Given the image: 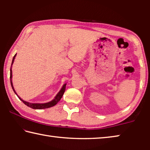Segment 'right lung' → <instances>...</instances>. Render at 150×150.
<instances>
[{
    "mask_svg": "<svg viewBox=\"0 0 150 150\" xmlns=\"http://www.w3.org/2000/svg\"><path fill=\"white\" fill-rule=\"evenodd\" d=\"M16 56V54L14 55V56L13 57V59H12V64H11V76H10V80H11V86H12V89H13L14 93L16 94V95L18 96V97L20 98V100H22V102H23L25 105L26 106H29V107L32 108L33 109H44V108H50L52 107V106H55L56 104L59 102V101L61 100V98H62V96L63 95V94H64V92L65 91V87H66V83H65L64 85L62 86V88H61V90L58 92V93L56 95V96H55L54 99L50 101V102L48 103H29V102H27V101H25L24 100H22L21 98L20 97V96L17 95V93H16V91H15L14 87H13V84H12V65L14 63V61L15 59V57Z\"/></svg>",
    "mask_w": 150,
    "mask_h": 150,
    "instance_id": "obj_1",
    "label": "right lung"
}]
</instances>
